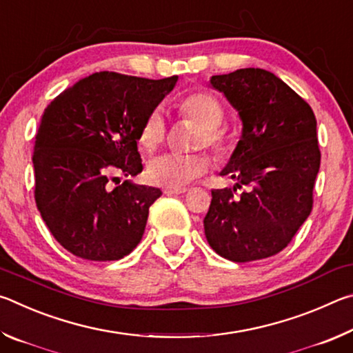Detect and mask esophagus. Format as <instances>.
Returning <instances> with one entry per match:
<instances>
[{"mask_svg":"<svg viewBox=\"0 0 353 353\" xmlns=\"http://www.w3.org/2000/svg\"><path fill=\"white\" fill-rule=\"evenodd\" d=\"M163 193L168 194V196H172V194H183V193H187V188H179V190H170V188H166V190H163Z\"/></svg>","mask_w":353,"mask_h":353,"instance_id":"obj_1","label":"esophagus"}]
</instances>
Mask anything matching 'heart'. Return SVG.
Listing matches in <instances>:
<instances>
[{"instance_id": "obj_1", "label": "heart", "mask_w": 353, "mask_h": 353, "mask_svg": "<svg viewBox=\"0 0 353 353\" xmlns=\"http://www.w3.org/2000/svg\"><path fill=\"white\" fill-rule=\"evenodd\" d=\"M179 110L183 117L198 124L196 146H207L213 149L218 157H227L230 154V141L221 130L224 121V110L219 101L210 93L196 92L185 97ZM166 134V123L162 109H154L149 113L140 130V145L145 149L157 148ZM208 170V159L202 154H176L165 152L149 160L146 168L148 181L157 187L179 190L187 187L196 177Z\"/></svg>"}]
</instances>
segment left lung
I'll return each mask as SVG.
<instances>
[{
	"instance_id": "obj_1",
	"label": "left lung",
	"mask_w": 353,
	"mask_h": 353,
	"mask_svg": "<svg viewBox=\"0 0 353 353\" xmlns=\"http://www.w3.org/2000/svg\"><path fill=\"white\" fill-rule=\"evenodd\" d=\"M240 115L241 137L221 176L234 188L212 190L204 218L214 252L236 263L268 259L288 246L313 207L321 165L316 118L271 71L241 68L210 77ZM238 188H244L240 195Z\"/></svg>"
}]
</instances>
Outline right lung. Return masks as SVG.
I'll use <instances>...</instances> for the list:
<instances>
[{"label":"right lung","instance_id":"add662e5","mask_svg":"<svg viewBox=\"0 0 353 353\" xmlns=\"http://www.w3.org/2000/svg\"><path fill=\"white\" fill-rule=\"evenodd\" d=\"M177 79L101 71L77 81L45 109L32 155L35 204L68 252L112 261L140 243L149 207L162 191L121 183L119 176L143 171L137 148L141 126Z\"/></svg>","mask_w":353,"mask_h":353}]
</instances>
